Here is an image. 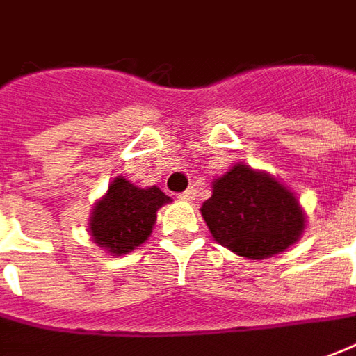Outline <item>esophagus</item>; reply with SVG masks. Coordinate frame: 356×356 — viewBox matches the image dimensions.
<instances>
[{
  "label": "esophagus",
  "mask_w": 356,
  "mask_h": 356,
  "mask_svg": "<svg viewBox=\"0 0 356 356\" xmlns=\"http://www.w3.org/2000/svg\"><path fill=\"white\" fill-rule=\"evenodd\" d=\"M180 200H184V202H192V200H195V188H188L186 192L180 193Z\"/></svg>",
  "instance_id": "34e87169"
}]
</instances>
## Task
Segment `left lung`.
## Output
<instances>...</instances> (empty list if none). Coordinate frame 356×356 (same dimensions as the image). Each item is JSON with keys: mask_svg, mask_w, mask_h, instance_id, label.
Here are the masks:
<instances>
[{"mask_svg": "<svg viewBox=\"0 0 356 356\" xmlns=\"http://www.w3.org/2000/svg\"><path fill=\"white\" fill-rule=\"evenodd\" d=\"M211 188L202 217L215 242L236 256L267 259L286 252L305 234L302 205L273 174L236 163Z\"/></svg>", "mask_w": 356, "mask_h": 356, "instance_id": "8db88e82", "label": "left lung"}]
</instances>
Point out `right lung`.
I'll list each match as a JSON object with an SVG mask.
<instances>
[{"label": "right lung", "mask_w": 356, "mask_h": 356, "mask_svg": "<svg viewBox=\"0 0 356 356\" xmlns=\"http://www.w3.org/2000/svg\"><path fill=\"white\" fill-rule=\"evenodd\" d=\"M170 202L156 186L139 188L124 176H116L92 207L90 238L110 256H126L149 240L156 211Z\"/></svg>", "instance_id": "1"}]
</instances>
